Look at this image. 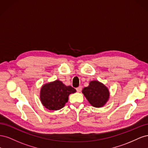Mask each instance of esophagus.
<instances>
[{
	"label": "esophagus",
	"instance_id": "esophagus-1",
	"mask_svg": "<svg viewBox=\"0 0 148 148\" xmlns=\"http://www.w3.org/2000/svg\"><path fill=\"white\" fill-rule=\"evenodd\" d=\"M76 89H77V91L78 92H80V91H82V86H78V88H76Z\"/></svg>",
	"mask_w": 148,
	"mask_h": 148
}]
</instances>
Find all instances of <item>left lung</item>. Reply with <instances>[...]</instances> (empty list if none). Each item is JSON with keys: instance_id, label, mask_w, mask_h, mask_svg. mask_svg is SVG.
<instances>
[{"instance_id": "8db88e82", "label": "left lung", "mask_w": 148, "mask_h": 148, "mask_svg": "<svg viewBox=\"0 0 148 148\" xmlns=\"http://www.w3.org/2000/svg\"><path fill=\"white\" fill-rule=\"evenodd\" d=\"M82 92L88 102L95 107L104 106L109 100V91L104 84L98 81H91Z\"/></svg>"}]
</instances>
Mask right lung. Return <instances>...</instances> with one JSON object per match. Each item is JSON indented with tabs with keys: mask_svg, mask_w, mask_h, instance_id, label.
I'll list each match as a JSON object with an SVG mask.
<instances>
[{
	"mask_svg": "<svg viewBox=\"0 0 148 148\" xmlns=\"http://www.w3.org/2000/svg\"><path fill=\"white\" fill-rule=\"evenodd\" d=\"M76 92L71 86L65 85L59 80L44 84L40 91L42 105L50 110H60L68 102L69 96Z\"/></svg>",
	"mask_w": 148,
	"mask_h": 148,
	"instance_id": "1",
	"label": "right lung"
}]
</instances>
